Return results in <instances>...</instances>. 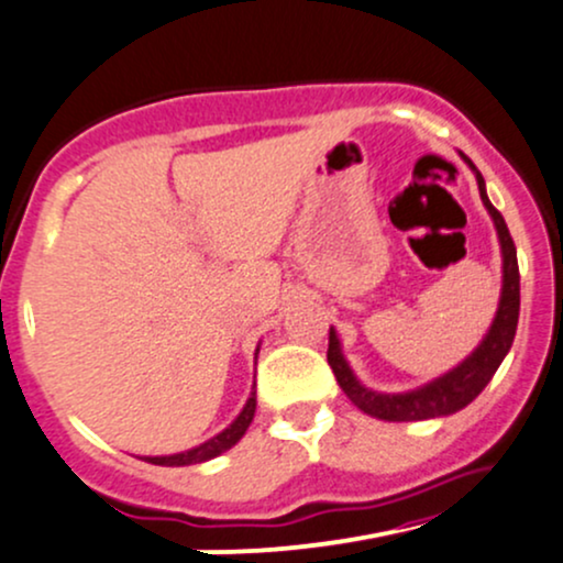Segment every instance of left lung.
Returning <instances> with one entry per match:
<instances>
[{
	"instance_id": "obj_1",
	"label": "left lung",
	"mask_w": 563,
	"mask_h": 563,
	"mask_svg": "<svg viewBox=\"0 0 563 563\" xmlns=\"http://www.w3.org/2000/svg\"><path fill=\"white\" fill-rule=\"evenodd\" d=\"M464 157V154H462ZM466 159V157H464ZM466 165L475 170L479 199L487 212H490L493 222H496L500 254H504V288H500V303L493 320L490 330L483 338V343L464 358L459 367L445 372L443 377L432 380L417 390L406 393H377L364 388L351 372L346 356L341 351V341H338L335 330L330 328V343H328V364L335 372V380L341 385L343 393L351 398V404L358 406L364 415L385 419V422H417V419H432V417H449L464 409L483 393V388L496 375V369L509 354L514 335H517L519 322V264H517V246H514L509 228H506L504 214L490 205L485 194V180L472 159Z\"/></svg>"
}]
</instances>
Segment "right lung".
I'll use <instances>...</instances> for the list:
<instances>
[{
    "instance_id": "right-lung-1",
    "label": "right lung",
    "mask_w": 563,
    "mask_h": 563,
    "mask_svg": "<svg viewBox=\"0 0 563 563\" xmlns=\"http://www.w3.org/2000/svg\"><path fill=\"white\" fill-rule=\"evenodd\" d=\"M256 354H260V349H256ZM254 388H256V383H254ZM254 411H256V390H252V396H249V401H246V406H243L241 415L235 417L233 422H230L228 428L220 432V435L209 438L207 443L196 445V449H191V451L170 453V456H146L144 462L159 464V466H188V464L209 462V459L220 456V453H225L228 449H233V445L239 443V440L243 438V432H246L249 424H252Z\"/></svg>"
}]
</instances>
